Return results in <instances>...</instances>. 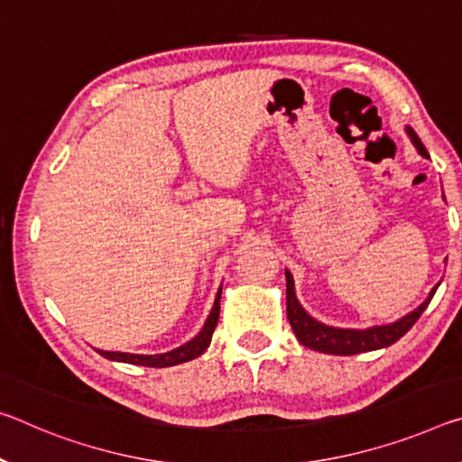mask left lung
<instances>
[{
	"label": "left lung",
	"mask_w": 462,
	"mask_h": 462,
	"mask_svg": "<svg viewBox=\"0 0 462 462\" xmlns=\"http://www.w3.org/2000/svg\"><path fill=\"white\" fill-rule=\"evenodd\" d=\"M407 134H409V137H411V142L417 148V152H420L423 158H430L426 145L421 143V139L417 137L415 131L411 127H407ZM436 290L438 288L431 290L430 298L420 306V309L409 312L407 317H402L401 320H397V323L384 325V327H372V328H365V331H356V328L327 327L323 323H319V320H314L310 314H306V310L300 306V302L296 300L294 280H291V273L290 271H285L288 320H290L291 328H294L298 341L314 351H320V354H333V356H356V354H364V351L393 346L394 341H399L401 337L417 323V319L421 317L423 310H426L428 304L431 302V298H434Z\"/></svg>",
	"instance_id": "1"
}]
</instances>
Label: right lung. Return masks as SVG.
Masks as SVG:
<instances>
[{
  "instance_id": "right-lung-1",
  "label": "right lung",
  "mask_w": 462,
  "mask_h": 462,
  "mask_svg": "<svg viewBox=\"0 0 462 462\" xmlns=\"http://www.w3.org/2000/svg\"><path fill=\"white\" fill-rule=\"evenodd\" d=\"M219 298H222V288L217 290L214 309H211V314L208 317V320H205L201 333L193 337V339L185 343V346L168 351V354L139 356V354H121V351H102V349H98V354L102 357H108V360L135 364V365H148V368H168V365H177L182 362L195 360V357H199L203 351L209 347L211 335H214L217 319H219Z\"/></svg>"
}]
</instances>
